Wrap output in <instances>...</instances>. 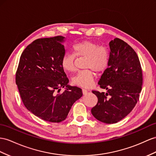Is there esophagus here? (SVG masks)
<instances>
[{
	"mask_svg": "<svg viewBox=\"0 0 156 156\" xmlns=\"http://www.w3.org/2000/svg\"><path fill=\"white\" fill-rule=\"evenodd\" d=\"M82 93L83 95H86L87 93V90L86 89H82Z\"/></svg>",
	"mask_w": 156,
	"mask_h": 156,
	"instance_id": "34e87169",
	"label": "esophagus"
}]
</instances>
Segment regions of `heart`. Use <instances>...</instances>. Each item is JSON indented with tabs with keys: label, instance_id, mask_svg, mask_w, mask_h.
Masks as SVG:
<instances>
[{
	"label": "heart",
	"instance_id": "obj_1",
	"mask_svg": "<svg viewBox=\"0 0 156 156\" xmlns=\"http://www.w3.org/2000/svg\"><path fill=\"white\" fill-rule=\"evenodd\" d=\"M73 54L66 53L62 56L61 66L66 73L75 70V57H85L83 68L72 78L74 85L88 88L94 82V71L101 73L109 65V54L106 48L100 47L98 43L90 40H84L74 44Z\"/></svg>",
	"mask_w": 156,
	"mask_h": 156
}]
</instances>
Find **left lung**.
Listing matches in <instances>:
<instances>
[{
	"mask_svg": "<svg viewBox=\"0 0 156 156\" xmlns=\"http://www.w3.org/2000/svg\"><path fill=\"white\" fill-rule=\"evenodd\" d=\"M108 67L98 84L107 93L92 91L98 101L91 110L98 121L116 123L129 115L139 100L142 86V71L136 53L122 40L109 42Z\"/></svg>",
	"mask_w": 156,
	"mask_h": 156,
	"instance_id": "8db88e82",
	"label": "left lung"
}]
</instances>
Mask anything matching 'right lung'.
Instances as JSON below:
<instances>
[{"label": "right lung", "mask_w": 156, "mask_h": 156, "mask_svg": "<svg viewBox=\"0 0 156 156\" xmlns=\"http://www.w3.org/2000/svg\"><path fill=\"white\" fill-rule=\"evenodd\" d=\"M65 38L35 40L23 51L16 73V83L26 109L51 122L65 120L74 103L83 95L81 88L68 85L69 80L61 66L65 55ZM65 87L64 93L57 94Z\"/></svg>", "instance_id": "right-lung-1"}]
</instances>
